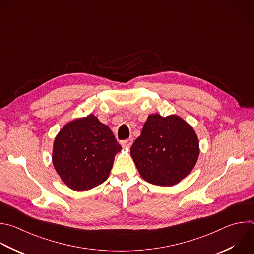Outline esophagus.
I'll list each match as a JSON object with an SVG mask.
<instances>
[{"label": "esophagus", "mask_w": 254, "mask_h": 254, "mask_svg": "<svg viewBox=\"0 0 254 254\" xmlns=\"http://www.w3.org/2000/svg\"><path fill=\"white\" fill-rule=\"evenodd\" d=\"M132 141H133V139L130 137V138H127V139H126V140H123V141L121 142V144H122L123 146L129 147V146L132 144Z\"/></svg>", "instance_id": "esophagus-1"}]
</instances>
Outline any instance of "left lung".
Wrapping results in <instances>:
<instances>
[{
  "label": "left lung",
  "instance_id": "1",
  "mask_svg": "<svg viewBox=\"0 0 254 254\" xmlns=\"http://www.w3.org/2000/svg\"><path fill=\"white\" fill-rule=\"evenodd\" d=\"M199 144L193 128L178 116L150 115L130 154L141 178L149 184L172 187L194 167Z\"/></svg>",
  "mask_w": 254,
  "mask_h": 254
}]
</instances>
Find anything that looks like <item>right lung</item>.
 <instances>
[{
    "label": "right lung",
    "instance_id": "add662e5",
    "mask_svg": "<svg viewBox=\"0 0 254 254\" xmlns=\"http://www.w3.org/2000/svg\"><path fill=\"white\" fill-rule=\"evenodd\" d=\"M121 149L111 128L90 115L60 130L54 142L53 163L68 188L88 190L107 181Z\"/></svg>",
    "mask_w": 254,
    "mask_h": 254
}]
</instances>
